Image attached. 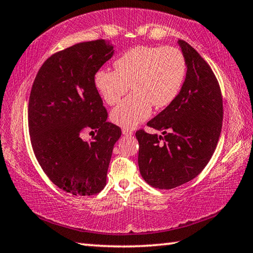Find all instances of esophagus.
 Masks as SVG:
<instances>
[{
    "label": "esophagus",
    "instance_id": "1",
    "mask_svg": "<svg viewBox=\"0 0 253 253\" xmlns=\"http://www.w3.org/2000/svg\"><path fill=\"white\" fill-rule=\"evenodd\" d=\"M123 134L125 136H131L132 135V130L127 129V128H123Z\"/></svg>",
    "mask_w": 253,
    "mask_h": 253
}]
</instances>
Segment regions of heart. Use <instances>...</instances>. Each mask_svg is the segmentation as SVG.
<instances>
[{"label":"heart","mask_w":253,"mask_h":253,"mask_svg":"<svg viewBox=\"0 0 253 253\" xmlns=\"http://www.w3.org/2000/svg\"><path fill=\"white\" fill-rule=\"evenodd\" d=\"M115 70H99L95 87L107 104L115 105L128 90L132 92L111 110L116 125L134 128L157 109L176 99L185 80L186 61L174 46L140 45L123 53L114 63Z\"/></svg>","instance_id":"1"}]
</instances>
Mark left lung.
Here are the masks:
<instances>
[{
	"instance_id": "1",
	"label": "left lung",
	"mask_w": 253,
	"mask_h": 253,
	"mask_svg": "<svg viewBox=\"0 0 253 253\" xmlns=\"http://www.w3.org/2000/svg\"><path fill=\"white\" fill-rule=\"evenodd\" d=\"M186 77L172 104L147 123L164 136L136 131L138 166L153 187L169 190L198 176L211 160L221 134L223 102L211 67L198 51L178 40Z\"/></svg>"
}]
</instances>
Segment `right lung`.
I'll list each match as a JSON object with an SVG mask.
<instances>
[{"mask_svg":"<svg viewBox=\"0 0 253 253\" xmlns=\"http://www.w3.org/2000/svg\"><path fill=\"white\" fill-rule=\"evenodd\" d=\"M105 40L81 42L51 55L34 79L29 99V131L43 172L74 195H93L105 187L107 170L122 130L107 122L95 75L113 57ZM85 130L97 132L88 143Z\"/></svg>","mask_w":253,"mask_h":253,"instance_id":"add662e5","label":"right lung"}]
</instances>
